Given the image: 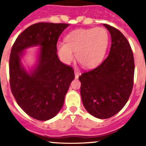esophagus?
Masks as SVG:
<instances>
[{"mask_svg":"<svg viewBox=\"0 0 146 146\" xmlns=\"http://www.w3.org/2000/svg\"><path fill=\"white\" fill-rule=\"evenodd\" d=\"M74 75H75V78H78L80 75V72H77V71H74Z\"/></svg>","mask_w":146,"mask_h":146,"instance_id":"1","label":"esophagus"}]
</instances>
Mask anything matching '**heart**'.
<instances>
[{"label":"heart","instance_id":"1","mask_svg":"<svg viewBox=\"0 0 146 146\" xmlns=\"http://www.w3.org/2000/svg\"><path fill=\"white\" fill-rule=\"evenodd\" d=\"M109 43V35L103 28L74 30L65 38V42L57 44L60 60L69 64L75 52L77 62L85 68H92L102 61Z\"/></svg>","mask_w":146,"mask_h":146}]
</instances>
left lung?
<instances>
[{
    "instance_id": "obj_1",
    "label": "left lung",
    "mask_w": 146,
    "mask_h": 146,
    "mask_svg": "<svg viewBox=\"0 0 146 146\" xmlns=\"http://www.w3.org/2000/svg\"><path fill=\"white\" fill-rule=\"evenodd\" d=\"M111 35L109 55L99 66L79 77L85 108L93 116L109 118L126 104L134 84L135 60L128 40L119 30L104 24Z\"/></svg>"
}]
</instances>
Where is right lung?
Returning a JSON list of instances; mask_svg holds the SVG:
<instances>
[{
  "label": "right lung",
  "mask_w": 146,
  "mask_h": 146,
  "mask_svg": "<svg viewBox=\"0 0 146 146\" xmlns=\"http://www.w3.org/2000/svg\"><path fill=\"white\" fill-rule=\"evenodd\" d=\"M69 24L38 23L20 33L11 47L9 83L18 105L34 119L47 121L55 116L64 104L65 95L74 79V69L58 57L57 42ZM39 45V64L31 74L21 67V52Z\"/></svg>",
  "instance_id": "obj_1"
}]
</instances>
